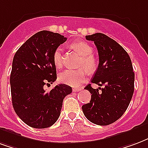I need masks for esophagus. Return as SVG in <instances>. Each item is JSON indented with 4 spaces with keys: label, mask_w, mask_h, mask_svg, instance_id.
<instances>
[{
    "label": "esophagus",
    "mask_w": 148,
    "mask_h": 148,
    "mask_svg": "<svg viewBox=\"0 0 148 148\" xmlns=\"http://www.w3.org/2000/svg\"><path fill=\"white\" fill-rule=\"evenodd\" d=\"M82 89V88H73V92H79Z\"/></svg>",
    "instance_id": "34e87169"
}]
</instances>
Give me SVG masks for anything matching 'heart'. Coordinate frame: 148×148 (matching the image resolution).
<instances>
[{
  "label": "heart",
  "instance_id": "heart-1",
  "mask_svg": "<svg viewBox=\"0 0 148 148\" xmlns=\"http://www.w3.org/2000/svg\"><path fill=\"white\" fill-rule=\"evenodd\" d=\"M72 48L76 50L82 58L80 62L79 70H66L59 75V79L61 82L72 86H77L85 81L87 77V71L92 72L96 67V61L92 56L93 52L92 48L85 42H75L72 44ZM63 49L58 47L53 53V63L57 68L63 66Z\"/></svg>",
  "mask_w": 148,
  "mask_h": 148
}]
</instances>
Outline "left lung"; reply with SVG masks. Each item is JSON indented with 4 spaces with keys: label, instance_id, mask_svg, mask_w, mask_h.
Masks as SVG:
<instances>
[{
    "label": "left lung",
    "instance_id": "obj_1",
    "mask_svg": "<svg viewBox=\"0 0 148 148\" xmlns=\"http://www.w3.org/2000/svg\"><path fill=\"white\" fill-rule=\"evenodd\" d=\"M92 40L99 54V66L91 83L104 88H85L92 94L89 103L83 105V113L88 121L108 125L120 119L129 107L134 92L132 62L126 51L107 35L96 33L85 36ZM101 90L99 92V89Z\"/></svg>",
    "mask_w": 148,
    "mask_h": 148
}]
</instances>
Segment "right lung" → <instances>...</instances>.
<instances>
[{
	"instance_id": "obj_1",
	"label": "right lung",
	"mask_w": 148,
	"mask_h": 148,
	"mask_svg": "<svg viewBox=\"0 0 148 148\" xmlns=\"http://www.w3.org/2000/svg\"><path fill=\"white\" fill-rule=\"evenodd\" d=\"M66 40L60 34L42 30L29 38L14 56L10 76L12 106L29 126H52L60 117L63 99L72 92L65 84L56 85L49 92L44 88L57 78L53 53Z\"/></svg>"
}]
</instances>
